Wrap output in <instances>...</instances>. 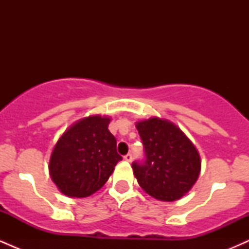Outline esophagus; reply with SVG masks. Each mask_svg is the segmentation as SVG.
Wrapping results in <instances>:
<instances>
[{"mask_svg":"<svg viewBox=\"0 0 249 249\" xmlns=\"http://www.w3.org/2000/svg\"><path fill=\"white\" fill-rule=\"evenodd\" d=\"M124 160H125V161H128V162L132 161V154L127 153L126 156H124Z\"/></svg>","mask_w":249,"mask_h":249,"instance_id":"1","label":"esophagus"}]
</instances>
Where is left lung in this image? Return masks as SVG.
I'll list each match as a JSON object with an SVG mask.
<instances>
[{"mask_svg": "<svg viewBox=\"0 0 249 249\" xmlns=\"http://www.w3.org/2000/svg\"><path fill=\"white\" fill-rule=\"evenodd\" d=\"M146 159L134 161L139 186L160 201L181 199L193 187L201 170L199 152L188 137L172 122L151 117L136 123Z\"/></svg>", "mask_w": 249, "mask_h": 249, "instance_id": "1", "label": "left lung"}]
</instances>
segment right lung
<instances>
[{
    "instance_id": "1",
    "label": "right lung",
    "mask_w": 249,
    "mask_h": 249,
    "mask_svg": "<svg viewBox=\"0 0 249 249\" xmlns=\"http://www.w3.org/2000/svg\"><path fill=\"white\" fill-rule=\"evenodd\" d=\"M111 117L92 115L70 125L51 152L49 173L69 198H85L104 186L122 157L108 131Z\"/></svg>"
}]
</instances>
